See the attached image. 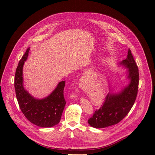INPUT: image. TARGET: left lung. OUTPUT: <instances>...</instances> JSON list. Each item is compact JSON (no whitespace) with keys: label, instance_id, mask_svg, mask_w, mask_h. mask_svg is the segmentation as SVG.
I'll return each mask as SVG.
<instances>
[{"label":"left lung","instance_id":"obj_1","mask_svg":"<svg viewBox=\"0 0 155 155\" xmlns=\"http://www.w3.org/2000/svg\"><path fill=\"white\" fill-rule=\"evenodd\" d=\"M119 65L127 69V78L129 82L119 92L110 91L102 105L88 120V123L94 128H104L118 123L129 112L136 99L139 69L129 49L126 59L120 62Z\"/></svg>","mask_w":155,"mask_h":155}]
</instances>
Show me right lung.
<instances>
[{
    "instance_id": "obj_1",
    "label": "right lung",
    "mask_w": 155,
    "mask_h": 155,
    "mask_svg": "<svg viewBox=\"0 0 155 155\" xmlns=\"http://www.w3.org/2000/svg\"><path fill=\"white\" fill-rule=\"evenodd\" d=\"M28 48L19 61L15 76V89L19 108L25 117L32 123L41 127H51L58 124L65 105L64 97L65 81H60L53 91L43 99L34 97L23 85V69L26 61Z\"/></svg>"
}]
</instances>
